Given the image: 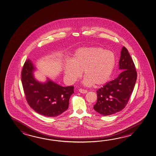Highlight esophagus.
I'll return each mask as SVG.
<instances>
[{
	"label": "esophagus",
	"mask_w": 156,
	"mask_h": 156,
	"mask_svg": "<svg viewBox=\"0 0 156 156\" xmlns=\"http://www.w3.org/2000/svg\"><path fill=\"white\" fill-rule=\"evenodd\" d=\"M79 91L80 93H82V94H86L87 92V90H85V89H79Z\"/></svg>",
	"instance_id": "34e87169"
}]
</instances>
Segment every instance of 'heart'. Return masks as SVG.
Masks as SVG:
<instances>
[{
	"instance_id": "heart-1",
	"label": "heart",
	"mask_w": 156,
	"mask_h": 156,
	"mask_svg": "<svg viewBox=\"0 0 156 156\" xmlns=\"http://www.w3.org/2000/svg\"><path fill=\"white\" fill-rule=\"evenodd\" d=\"M115 65L113 52L100 47L84 48L77 50L71 61L64 65L67 80L76 82L83 71V84L87 86L104 84L109 79Z\"/></svg>"
}]
</instances>
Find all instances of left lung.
<instances>
[{"instance_id":"obj_1","label":"left lung","mask_w":156,"mask_h":156,"mask_svg":"<svg viewBox=\"0 0 156 156\" xmlns=\"http://www.w3.org/2000/svg\"><path fill=\"white\" fill-rule=\"evenodd\" d=\"M119 69L123 71L115 79L96 91L98 100L94 105V109L102 115H113L126 107L136 81L134 62L128 50L124 47L120 52Z\"/></svg>"}]
</instances>
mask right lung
I'll return each mask as SVG.
<instances>
[{
  "instance_id": "right-lung-1",
  "label": "right lung",
  "mask_w": 156,
  "mask_h": 156,
  "mask_svg": "<svg viewBox=\"0 0 156 156\" xmlns=\"http://www.w3.org/2000/svg\"><path fill=\"white\" fill-rule=\"evenodd\" d=\"M36 67L32 61H26L21 74L23 88L30 106L39 114L56 117L69 108V100L74 93V87H63L47 78L42 83L35 78Z\"/></svg>"
}]
</instances>
